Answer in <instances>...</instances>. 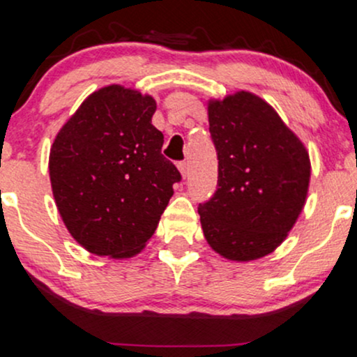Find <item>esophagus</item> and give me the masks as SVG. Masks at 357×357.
<instances>
[{
  "label": "esophagus",
  "mask_w": 357,
  "mask_h": 357,
  "mask_svg": "<svg viewBox=\"0 0 357 357\" xmlns=\"http://www.w3.org/2000/svg\"><path fill=\"white\" fill-rule=\"evenodd\" d=\"M178 169H179V173H181V176L183 178H186V174H188V165L186 162H178Z\"/></svg>",
  "instance_id": "obj_1"
}]
</instances>
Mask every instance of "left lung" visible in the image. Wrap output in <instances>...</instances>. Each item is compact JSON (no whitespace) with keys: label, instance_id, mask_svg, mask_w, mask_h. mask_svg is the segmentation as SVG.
Listing matches in <instances>:
<instances>
[{"label":"left lung","instance_id":"left-lung-1","mask_svg":"<svg viewBox=\"0 0 357 357\" xmlns=\"http://www.w3.org/2000/svg\"><path fill=\"white\" fill-rule=\"evenodd\" d=\"M208 121L218 190L198 208L204 238L227 260H257L287 238L304 210L309 153L275 109L247 90L210 99Z\"/></svg>","mask_w":357,"mask_h":357}]
</instances>
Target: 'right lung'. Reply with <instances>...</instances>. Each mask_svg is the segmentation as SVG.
Masks as SVG:
<instances>
[{"label": "right lung", "instance_id": "right-lung-1", "mask_svg": "<svg viewBox=\"0 0 357 357\" xmlns=\"http://www.w3.org/2000/svg\"><path fill=\"white\" fill-rule=\"evenodd\" d=\"M154 112L147 93L107 85L82 102L53 141V198L68 233L93 255H137L181 179L161 154Z\"/></svg>", "mask_w": 357, "mask_h": 357}]
</instances>
